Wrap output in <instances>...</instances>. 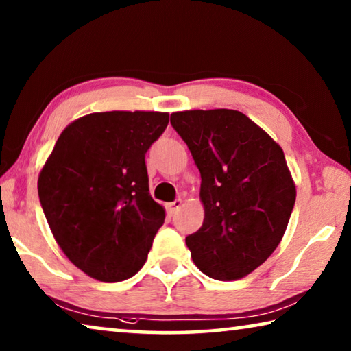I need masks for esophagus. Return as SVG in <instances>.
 Returning a JSON list of instances; mask_svg holds the SVG:
<instances>
[{
    "instance_id": "1",
    "label": "esophagus",
    "mask_w": 351,
    "mask_h": 351,
    "mask_svg": "<svg viewBox=\"0 0 351 351\" xmlns=\"http://www.w3.org/2000/svg\"><path fill=\"white\" fill-rule=\"evenodd\" d=\"M182 206V201L181 199H176V201H173V203H169L167 206V212L170 213V215H173V213H176L178 210H180V207Z\"/></svg>"
}]
</instances>
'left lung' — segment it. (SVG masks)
Segmentation results:
<instances>
[{"label":"left lung","mask_w":351,"mask_h":351,"mask_svg":"<svg viewBox=\"0 0 351 351\" xmlns=\"http://www.w3.org/2000/svg\"><path fill=\"white\" fill-rule=\"evenodd\" d=\"M201 173L204 221L186 245L193 263L215 280H239L276 251L295 203L282 147L235 110L170 116Z\"/></svg>","instance_id":"1"}]
</instances>
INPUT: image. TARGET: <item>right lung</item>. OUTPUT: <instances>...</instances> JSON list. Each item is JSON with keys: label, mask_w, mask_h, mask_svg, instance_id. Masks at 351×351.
<instances>
[{"label": "right lung", "mask_w": 351, "mask_h": 351, "mask_svg": "<svg viewBox=\"0 0 351 351\" xmlns=\"http://www.w3.org/2000/svg\"><path fill=\"white\" fill-rule=\"evenodd\" d=\"M169 112L106 111L71 122L38 175V198L64 255L100 282L144 266L165 210L148 190L145 153Z\"/></svg>", "instance_id": "1"}]
</instances>
